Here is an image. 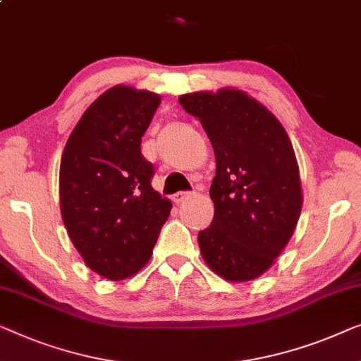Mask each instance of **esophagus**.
<instances>
[{
    "instance_id": "34e87169",
    "label": "esophagus",
    "mask_w": 361,
    "mask_h": 361,
    "mask_svg": "<svg viewBox=\"0 0 361 361\" xmlns=\"http://www.w3.org/2000/svg\"><path fill=\"white\" fill-rule=\"evenodd\" d=\"M189 197H190V192H177L172 195V200H174L176 203H182V202H185Z\"/></svg>"
}]
</instances>
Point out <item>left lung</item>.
<instances>
[{
    "mask_svg": "<svg viewBox=\"0 0 361 361\" xmlns=\"http://www.w3.org/2000/svg\"><path fill=\"white\" fill-rule=\"evenodd\" d=\"M200 120L216 158L210 187L215 215L198 245L215 274L254 280L270 269L301 213V182L285 128L262 104L236 90L179 97Z\"/></svg>",
    "mask_w": 361,
    "mask_h": 361,
    "instance_id": "1",
    "label": "left lung"
}]
</instances>
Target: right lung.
<instances>
[{
  "label": "right lung",
  "instance_id": "obj_1",
  "mask_svg": "<svg viewBox=\"0 0 361 361\" xmlns=\"http://www.w3.org/2000/svg\"><path fill=\"white\" fill-rule=\"evenodd\" d=\"M161 99L116 86L82 114L63 149L60 207L87 267L123 280L148 262L172 203L151 187L154 168L142 137Z\"/></svg>",
  "mask_w": 361,
  "mask_h": 361
}]
</instances>
